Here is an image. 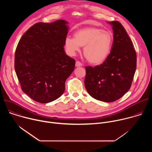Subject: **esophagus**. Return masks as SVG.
Masks as SVG:
<instances>
[{"label":"esophagus","mask_w":152,"mask_h":152,"mask_svg":"<svg viewBox=\"0 0 152 152\" xmlns=\"http://www.w3.org/2000/svg\"><path fill=\"white\" fill-rule=\"evenodd\" d=\"M81 66H82V64L80 61H77L76 62V67H81Z\"/></svg>","instance_id":"esophagus-1"}]
</instances>
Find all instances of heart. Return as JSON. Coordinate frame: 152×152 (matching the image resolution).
<instances>
[{"label": "heart", "instance_id": "b5f03b06", "mask_svg": "<svg viewBox=\"0 0 152 152\" xmlns=\"http://www.w3.org/2000/svg\"><path fill=\"white\" fill-rule=\"evenodd\" d=\"M113 44V35L107 31L96 27H86L77 30L74 38L67 37L64 46L67 53L75 55L83 47V54L90 63H103L109 56Z\"/></svg>", "mask_w": 152, "mask_h": 152}]
</instances>
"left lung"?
I'll return each mask as SVG.
<instances>
[{
  "instance_id": "8db88e82",
  "label": "left lung",
  "mask_w": 152,
  "mask_h": 152,
  "mask_svg": "<svg viewBox=\"0 0 152 152\" xmlns=\"http://www.w3.org/2000/svg\"><path fill=\"white\" fill-rule=\"evenodd\" d=\"M113 25L114 41L109 56L100 66L85 67V86L94 99L113 102L130 89L137 67V54L132 40L118 21Z\"/></svg>"
}]
</instances>
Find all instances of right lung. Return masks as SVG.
Segmentation results:
<instances>
[{
  "instance_id": "1",
  "label": "right lung",
  "mask_w": 152,
  "mask_h": 152,
  "mask_svg": "<svg viewBox=\"0 0 152 152\" xmlns=\"http://www.w3.org/2000/svg\"><path fill=\"white\" fill-rule=\"evenodd\" d=\"M67 23L58 20L35 23L17 45L14 68L21 88L37 102L46 103L58 99L74 70L75 60L64 50Z\"/></svg>"
}]
</instances>
